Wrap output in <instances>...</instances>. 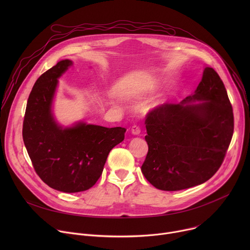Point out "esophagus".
I'll return each mask as SVG.
<instances>
[{"mask_svg":"<svg viewBox=\"0 0 250 250\" xmlns=\"http://www.w3.org/2000/svg\"><path fill=\"white\" fill-rule=\"evenodd\" d=\"M140 131L141 130H140V127L138 125H133L131 127V133L134 134V135H138L140 133Z\"/></svg>","mask_w":250,"mask_h":250,"instance_id":"obj_1","label":"esophagus"}]
</instances>
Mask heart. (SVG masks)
I'll return each mask as SVG.
<instances>
[{"label":"heart","instance_id":"b5f03b06","mask_svg":"<svg viewBox=\"0 0 250 250\" xmlns=\"http://www.w3.org/2000/svg\"><path fill=\"white\" fill-rule=\"evenodd\" d=\"M155 85H156V83L153 78L148 77V76L142 78V80L139 82V84L134 89V94H136V95L146 94V93L152 91L155 88Z\"/></svg>","mask_w":250,"mask_h":250}]
</instances>
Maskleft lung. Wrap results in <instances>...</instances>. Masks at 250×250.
Returning a JSON list of instances; mask_svg holds the SVG:
<instances>
[{
	"mask_svg": "<svg viewBox=\"0 0 250 250\" xmlns=\"http://www.w3.org/2000/svg\"><path fill=\"white\" fill-rule=\"evenodd\" d=\"M202 100L199 104H190ZM233 113L226 87L205 67L194 95L157 105L146 115L148 152L141 172L155 188L179 191L205 183L224 162L233 134Z\"/></svg>",
	"mask_w": 250,
	"mask_h": 250,
	"instance_id": "8db88e82",
	"label": "left lung"
}]
</instances>
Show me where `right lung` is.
<instances>
[{
	"label": "right lung",
	"instance_id": "1",
	"mask_svg": "<svg viewBox=\"0 0 250 250\" xmlns=\"http://www.w3.org/2000/svg\"><path fill=\"white\" fill-rule=\"evenodd\" d=\"M71 65V60H61L34 83L22 125L23 142L35 172L46 185L64 193L93 187L126 130L85 123L63 128L55 123L51 104L57 79Z\"/></svg>",
	"mask_w": 250,
	"mask_h": 250
}]
</instances>
